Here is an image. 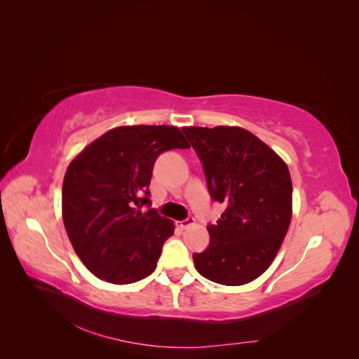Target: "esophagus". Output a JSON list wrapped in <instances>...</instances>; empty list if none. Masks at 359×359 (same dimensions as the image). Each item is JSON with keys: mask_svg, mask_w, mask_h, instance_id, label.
<instances>
[{"mask_svg": "<svg viewBox=\"0 0 359 359\" xmlns=\"http://www.w3.org/2000/svg\"><path fill=\"white\" fill-rule=\"evenodd\" d=\"M191 224H194V219H193V217H187V219L186 220H182V222H178V227H180V229H187V227H190Z\"/></svg>", "mask_w": 359, "mask_h": 359, "instance_id": "obj_1", "label": "esophagus"}]
</instances>
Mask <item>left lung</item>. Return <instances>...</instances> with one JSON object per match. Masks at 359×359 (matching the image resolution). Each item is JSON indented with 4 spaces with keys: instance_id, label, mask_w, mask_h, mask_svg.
<instances>
[{
    "instance_id": "8db88e82",
    "label": "left lung",
    "mask_w": 359,
    "mask_h": 359,
    "mask_svg": "<svg viewBox=\"0 0 359 359\" xmlns=\"http://www.w3.org/2000/svg\"><path fill=\"white\" fill-rule=\"evenodd\" d=\"M205 170L211 198L226 211L208 226L210 245L193 255L199 274L241 286L262 276L292 219V180L285 160L241 127H182Z\"/></svg>"
}]
</instances>
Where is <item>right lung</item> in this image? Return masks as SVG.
<instances>
[{"label":"right lung","mask_w":359,"mask_h":359,"mask_svg":"<svg viewBox=\"0 0 359 359\" xmlns=\"http://www.w3.org/2000/svg\"><path fill=\"white\" fill-rule=\"evenodd\" d=\"M173 148H190L178 127L121 126L70 161L62 220L76 255L97 278L130 285L156 269L175 224L142 208L156 158Z\"/></svg>","instance_id":"right-lung-1"}]
</instances>
